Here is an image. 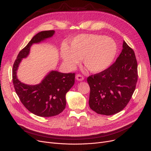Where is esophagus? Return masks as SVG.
<instances>
[{
  "label": "esophagus",
  "mask_w": 151,
  "mask_h": 151,
  "mask_svg": "<svg viewBox=\"0 0 151 151\" xmlns=\"http://www.w3.org/2000/svg\"><path fill=\"white\" fill-rule=\"evenodd\" d=\"M76 80H78V81H83L84 80V76L81 75V74H78L76 76Z\"/></svg>",
  "instance_id": "esophagus-1"
}]
</instances>
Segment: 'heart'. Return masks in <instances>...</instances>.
I'll return each mask as SVG.
<instances>
[{
    "mask_svg": "<svg viewBox=\"0 0 151 151\" xmlns=\"http://www.w3.org/2000/svg\"><path fill=\"white\" fill-rule=\"evenodd\" d=\"M117 45L113 39L96 34H82L75 37L70 47L65 44L60 49L61 57L66 66L73 69L82 58L84 65L97 73L105 70L114 60Z\"/></svg>",
    "mask_w": 151,
    "mask_h": 151,
    "instance_id": "obj_1",
    "label": "heart"
}]
</instances>
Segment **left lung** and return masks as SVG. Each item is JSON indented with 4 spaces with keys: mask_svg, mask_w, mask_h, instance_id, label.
Wrapping results in <instances>:
<instances>
[{
    "mask_svg": "<svg viewBox=\"0 0 151 151\" xmlns=\"http://www.w3.org/2000/svg\"><path fill=\"white\" fill-rule=\"evenodd\" d=\"M122 52L113 64L90 75L89 104L98 114L110 116L122 111L130 101L138 80V65L134 51L124 41Z\"/></svg>",
    "mask_w": 151,
    "mask_h": 151,
    "instance_id": "left-lung-1",
    "label": "left lung"
}]
</instances>
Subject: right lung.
Returning a JSON list of instances; mask_svg holds the SVG:
<instances>
[{
	"instance_id": "obj_1",
	"label": "right lung",
	"mask_w": 151,
	"mask_h": 151,
	"mask_svg": "<svg viewBox=\"0 0 151 151\" xmlns=\"http://www.w3.org/2000/svg\"><path fill=\"white\" fill-rule=\"evenodd\" d=\"M54 34V31L51 30L36 34L20 51L13 66V83L20 101L30 112L41 117L56 116L63 111L66 106L65 95L75 83V73L52 71L41 83L31 86L19 81L17 71L22 59L28 55L31 45L52 37Z\"/></svg>"
}]
</instances>
